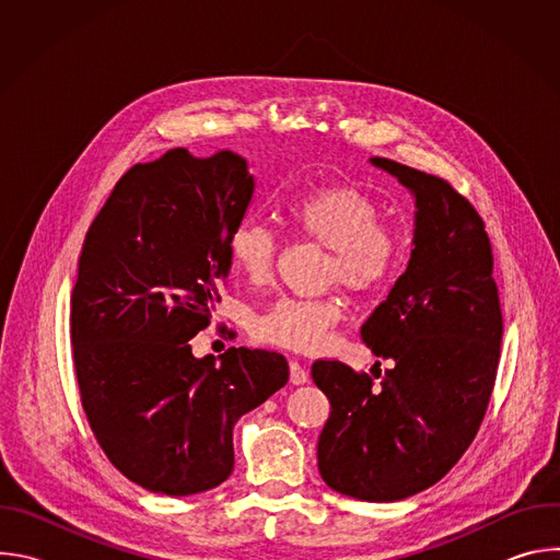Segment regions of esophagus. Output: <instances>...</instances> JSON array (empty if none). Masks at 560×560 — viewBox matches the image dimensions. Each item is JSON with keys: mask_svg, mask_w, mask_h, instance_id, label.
Here are the masks:
<instances>
[{"mask_svg": "<svg viewBox=\"0 0 560 560\" xmlns=\"http://www.w3.org/2000/svg\"><path fill=\"white\" fill-rule=\"evenodd\" d=\"M290 383H294V385L307 383V372L299 361H290Z\"/></svg>", "mask_w": 560, "mask_h": 560, "instance_id": "esophagus-1", "label": "esophagus"}]
</instances>
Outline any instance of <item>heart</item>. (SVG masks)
I'll return each instance as SVG.
<instances>
[{
  "label": "heart",
  "mask_w": 560,
  "mask_h": 560,
  "mask_svg": "<svg viewBox=\"0 0 560 560\" xmlns=\"http://www.w3.org/2000/svg\"><path fill=\"white\" fill-rule=\"evenodd\" d=\"M281 214L301 236L314 238L330 250L324 279L343 283L359 294L378 292L404 264L406 238L392 223L381 221L376 201L348 184L312 188L288 203ZM279 238L261 221L236 223L228 236V255L238 275L253 283H264L277 261ZM339 296H279L255 322L261 341L314 350L324 346L330 330L341 322Z\"/></svg>",
  "instance_id": "1"
}]
</instances>
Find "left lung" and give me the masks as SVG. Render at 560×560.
Wrapping results in <instances>:
<instances>
[{
	"instance_id": "left-lung-1",
	"label": "left lung",
	"mask_w": 560,
	"mask_h": 560,
	"mask_svg": "<svg viewBox=\"0 0 560 560\" xmlns=\"http://www.w3.org/2000/svg\"><path fill=\"white\" fill-rule=\"evenodd\" d=\"M370 162L415 195V250L361 328L365 346L394 363L381 385L335 359L312 365L332 408L316 458L332 490L389 503L441 481L474 441L497 381L503 314L476 208L441 177Z\"/></svg>"
}]
</instances>
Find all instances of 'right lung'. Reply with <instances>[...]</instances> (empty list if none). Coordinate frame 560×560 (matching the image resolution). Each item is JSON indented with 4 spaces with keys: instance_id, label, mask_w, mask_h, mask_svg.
I'll return each instance as SVG.
<instances>
[{
    "instance_id": "right-lung-1",
    "label": "right lung",
    "mask_w": 560,
    "mask_h": 560,
    "mask_svg": "<svg viewBox=\"0 0 560 560\" xmlns=\"http://www.w3.org/2000/svg\"><path fill=\"white\" fill-rule=\"evenodd\" d=\"M253 192L244 156L173 148L115 184L84 238L70 296L82 408L110 463L156 494L221 486L234 423L290 376L279 352L230 348L214 365L188 343L221 301Z\"/></svg>"
}]
</instances>
